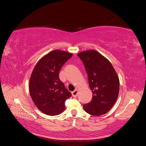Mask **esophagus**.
I'll return each instance as SVG.
<instances>
[{"mask_svg": "<svg viewBox=\"0 0 146 146\" xmlns=\"http://www.w3.org/2000/svg\"><path fill=\"white\" fill-rule=\"evenodd\" d=\"M77 94H78L77 90H74V91L72 92V96L74 97V98H76V97L77 96Z\"/></svg>", "mask_w": 146, "mask_h": 146, "instance_id": "34e87169", "label": "esophagus"}]
</instances>
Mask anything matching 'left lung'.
<instances>
[{
	"label": "left lung",
	"instance_id": "left-lung-1",
	"mask_svg": "<svg viewBox=\"0 0 146 146\" xmlns=\"http://www.w3.org/2000/svg\"><path fill=\"white\" fill-rule=\"evenodd\" d=\"M77 56L85 66L92 92L91 100L83 105L84 110L94 116L107 113L115 104L119 92L115 70L107 58L96 50L83 51Z\"/></svg>",
	"mask_w": 146,
	"mask_h": 146
}]
</instances>
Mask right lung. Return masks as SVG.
<instances>
[{"mask_svg":"<svg viewBox=\"0 0 146 146\" xmlns=\"http://www.w3.org/2000/svg\"><path fill=\"white\" fill-rule=\"evenodd\" d=\"M72 56L69 52L53 50L42 57L33 70L29 82L30 94L37 108L47 115L62 113L66 100L72 96L59 78L61 68Z\"/></svg>","mask_w":146,"mask_h":146,"instance_id":"1","label":"right lung"}]
</instances>
